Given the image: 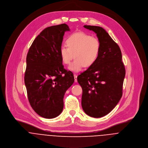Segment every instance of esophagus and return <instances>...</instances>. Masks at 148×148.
Listing matches in <instances>:
<instances>
[{
	"instance_id": "esophagus-1",
	"label": "esophagus",
	"mask_w": 148,
	"mask_h": 148,
	"mask_svg": "<svg viewBox=\"0 0 148 148\" xmlns=\"http://www.w3.org/2000/svg\"><path fill=\"white\" fill-rule=\"evenodd\" d=\"M74 79H75V82H77V75L75 74H74Z\"/></svg>"
}]
</instances>
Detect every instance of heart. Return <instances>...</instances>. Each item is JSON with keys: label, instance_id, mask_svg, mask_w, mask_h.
Returning a JSON list of instances; mask_svg holds the SVG:
<instances>
[{"label": "heart", "instance_id": "heart-1", "mask_svg": "<svg viewBox=\"0 0 148 148\" xmlns=\"http://www.w3.org/2000/svg\"><path fill=\"white\" fill-rule=\"evenodd\" d=\"M66 46H62L59 54L62 62L69 64L73 56L74 61L70 65V70L74 72L80 71L84 66H92L97 59L100 51L99 40L83 32L75 33L66 40Z\"/></svg>", "mask_w": 148, "mask_h": 148}]
</instances>
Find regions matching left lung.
I'll return each mask as SVG.
<instances>
[{
  "label": "left lung",
  "instance_id": "8db88e82",
  "mask_svg": "<svg viewBox=\"0 0 148 148\" xmlns=\"http://www.w3.org/2000/svg\"><path fill=\"white\" fill-rule=\"evenodd\" d=\"M84 27L96 33L101 47L95 63L77 77L82 89L81 104L88 115L101 118L121 100L126 71L121 49L106 30L97 26Z\"/></svg>",
  "mask_w": 148,
  "mask_h": 148
}]
</instances>
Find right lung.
<instances>
[{
    "label": "right lung",
    "instance_id": "add662e5",
    "mask_svg": "<svg viewBox=\"0 0 148 148\" xmlns=\"http://www.w3.org/2000/svg\"><path fill=\"white\" fill-rule=\"evenodd\" d=\"M65 23L44 29L33 41L26 56L25 84L29 103L40 116L52 119L63 111V98L73 85V73L64 69L59 54Z\"/></svg>",
    "mask_w": 148,
    "mask_h": 148
}]
</instances>
